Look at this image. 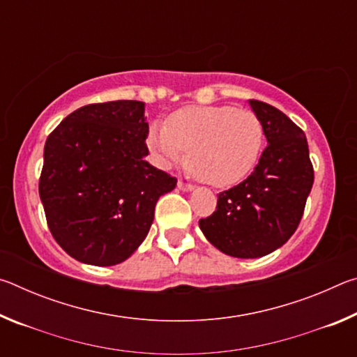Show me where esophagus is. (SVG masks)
I'll return each mask as SVG.
<instances>
[{
	"label": "esophagus",
	"mask_w": 357,
	"mask_h": 357,
	"mask_svg": "<svg viewBox=\"0 0 357 357\" xmlns=\"http://www.w3.org/2000/svg\"><path fill=\"white\" fill-rule=\"evenodd\" d=\"M178 189L184 190V192H192L193 190V185L184 183V181H178Z\"/></svg>",
	"instance_id": "obj_1"
}]
</instances>
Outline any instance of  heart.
<instances>
[{
    "label": "heart",
    "instance_id": "b5f03b06",
    "mask_svg": "<svg viewBox=\"0 0 357 357\" xmlns=\"http://www.w3.org/2000/svg\"><path fill=\"white\" fill-rule=\"evenodd\" d=\"M264 129L250 110L228 105L184 107L167 119L153 123L146 146L154 164L172 168L183 160L203 183L228 187L243 181L261 155Z\"/></svg>",
    "mask_w": 357,
    "mask_h": 357
}]
</instances>
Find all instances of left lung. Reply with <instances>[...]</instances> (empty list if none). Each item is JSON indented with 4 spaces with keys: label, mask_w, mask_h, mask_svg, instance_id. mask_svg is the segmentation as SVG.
<instances>
[{
    "label": "left lung",
    "mask_w": 357,
    "mask_h": 357,
    "mask_svg": "<svg viewBox=\"0 0 357 357\" xmlns=\"http://www.w3.org/2000/svg\"><path fill=\"white\" fill-rule=\"evenodd\" d=\"M261 121L268 146L243 183L219 193L213 215L200 229L215 249L229 257L259 258L293 236L313 185L305 134L285 113L249 100Z\"/></svg>",
    "instance_id": "8db88e82"
}]
</instances>
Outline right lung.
<instances>
[{
	"label": "right lung",
	"instance_id": "add662e5",
	"mask_svg": "<svg viewBox=\"0 0 357 357\" xmlns=\"http://www.w3.org/2000/svg\"><path fill=\"white\" fill-rule=\"evenodd\" d=\"M148 129L143 102L113 100L78 108L48 135L39 195L53 238L77 261L128 259L176 187L146 160Z\"/></svg>",
	"mask_w": 357,
	"mask_h": 357
}]
</instances>
